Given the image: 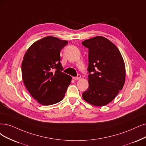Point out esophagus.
<instances>
[{"instance_id": "obj_1", "label": "esophagus", "mask_w": 146, "mask_h": 146, "mask_svg": "<svg viewBox=\"0 0 146 146\" xmlns=\"http://www.w3.org/2000/svg\"><path fill=\"white\" fill-rule=\"evenodd\" d=\"M80 78H81V76H80V75L78 74L76 77H73V79H74V80H79V79H80Z\"/></svg>"}]
</instances>
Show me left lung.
Returning <instances> with one entry per match:
<instances>
[{
    "label": "left lung",
    "instance_id": "obj_1",
    "mask_svg": "<svg viewBox=\"0 0 146 146\" xmlns=\"http://www.w3.org/2000/svg\"><path fill=\"white\" fill-rule=\"evenodd\" d=\"M88 48L89 87L82 94L88 104L103 106L110 104L125 82V64L117 46L110 40L97 36L82 42Z\"/></svg>",
    "mask_w": 146,
    "mask_h": 146
}]
</instances>
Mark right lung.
<instances>
[{"label":"right lung","instance_id":"obj_1","mask_svg":"<svg viewBox=\"0 0 146 146\" xmlns=\"http://www.w3.org/2000/svg\"><path fill=\"white\" fill-rule=\"evenodd\" d=\"M66 40L48 36L34 42L21 63L23 83L32 98L42 105L61 101L72 77L61 72L60 52Z\"/></svg>","mask_w":146,"mask_h":146}]
</instances>
